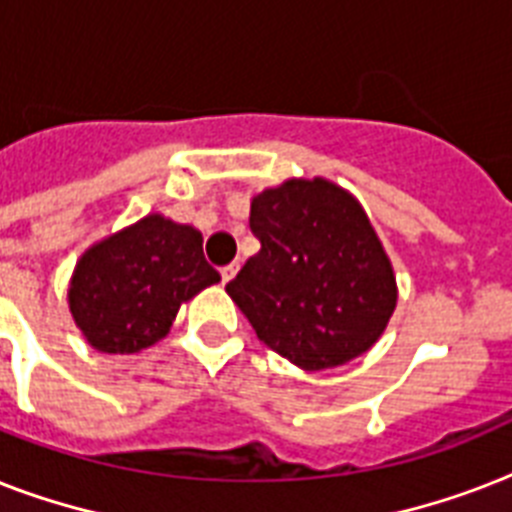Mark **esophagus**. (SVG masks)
I'll return each mask as SVG.
<instances>
[{"label":"esophagus","mask_w":512,"mask_h":512,"mask_svg":"<svg viewBox=\"0 0 512 512\" xmlns=\"http://www.w3.org/2000/svg\"><path fill=\"white\" fill-rule=\"evenodd\" d=\"M236 273H239V263L223 265V268H220V278H223V284H228V281H231V278H234Z\"/></svg>","instance_id":"esophagus-1"}]
</instances>
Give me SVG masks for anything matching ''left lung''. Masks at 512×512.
I'll use <instances>...</instances> for the list:
<instances>
[{
	"mask_svg": "<svg viewBox=\"0 0 512 512\" xmlns=\"http://www.w3.org/2000/svg\"><path fill=\"white\" fill-rule=\"evenodd\" d=\"M260 252L228 281L260 342L305 371L371 350L397 305L392 263L357 199L323 178L252 199Z\"/></svg>",
	"mask_w": 512,
	"mask_h": 512,
	"instance_id": "left-lung-1",
	"label": "left lung"
}]
</instances>
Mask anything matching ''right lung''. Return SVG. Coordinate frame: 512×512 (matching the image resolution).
Here are the masks:
<instances>
[{"instance_id": "right-lung-1", "label": "right lung", "mask_w": 512, "mask_h": 512, "mask_svg": "<svg viewBox=\"0 0 512 512\" xmlns=\"http://www.w3.org/2000/svg\"><path fill=\"white\" fill-rule=\"evenodd\" d=\"M218 281L199 231L147 215L78 260L70 313L94 350L131 355L160 342L181 302Z\"/></svg>"}]
</instances>
